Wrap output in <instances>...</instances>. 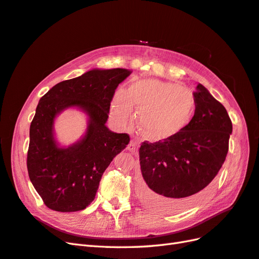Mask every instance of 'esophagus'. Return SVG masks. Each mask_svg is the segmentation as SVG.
I'll return each mask as SVG.
<instances>
[{
  "instance_id": "1",
  "label": "esophagus",
  "mask_w": 259,
  "mask_h": 259,
  "mask_svg": "<svg viewBox=\"0 0 259 259\" xmlns=\"http://www.w3.org/2000/svg\"><path fill=\"white\" fill-rule=\"evenodd\" d=\"M127 150L133 152V153H136L137 152V144H136V142L131 141L130 144L127 145Z\"/></svg>"
}]
</instances>
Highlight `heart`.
Masks as SVG:
<instances>
[{
    "label": "heart",
    "instance_id": "obj_1",
    "mask_svg": "<svg viewBox=\"0 0 259 259\" xmlns=\"http://www.w3.org/2000/svg\"><path fill=\"white\" fill-rule=\"evenodd\" d=\"M139 112V123L146 134L167 137L184 126L193 114L195 100L192 93L178 83L157 79L132 82L127 90L118 89L113 98V110L127 117L133 107Z\"/></svg>",
    "mask_w": 259,
    "mask_h": 259
}]
</instances>
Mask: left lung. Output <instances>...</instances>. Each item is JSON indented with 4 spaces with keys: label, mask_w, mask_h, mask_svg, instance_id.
Segmentation results:
<instances>
[{
    "label": "left lung",
    "mask_w": 259,
    "mask_h": 259,
    "mask_svg": "<svg viewBox=\"0 0 259 259\" xmlns=\"http://www.w3.org/2000/svg\"><path fill=\"white\" fill-rule=\"evenodd\" d=\"M193 95L196 108L190 123L139 148V197L164 212L185 210L204 197L229 150L232 122L226 108L200 83Z\"/></svg>",
    "instance_id": "obj_1"
}]
</instances>
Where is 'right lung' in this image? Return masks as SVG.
<instances>
[{
	"mask_svg": "<svg viewBox=\"0 0 259 259\" xmlns=\"http://www.w3.org/2000/svg\"><path fill=\"white\" fill-rule=\"evenodd\" d=\"M130 74L124 68L93 69L57 83L41 97L30 124L27 170L48 208L73 212L88 207L95 199L103 172L126 148L128 134L109 131L106 122L115 89ZM69 106L87 111L89 130L79 143L60 149L53 138V121Z\"/></svg>",
	"mask_w": 259,
	"mask_h": 259,
	"instance_id": "add662e5",
	"label": "right lung"
}]
</instances>
